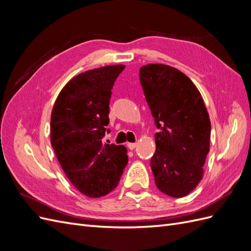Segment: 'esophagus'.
<instances>
[{
    "instance_id": "1",
    "label": "esophagus",
    "mask_w": 251,
    "mask_h": 251,
    "mask_svg": "<svg viewBox=\"0 0 251 251\" xmlns=\"http://www.w3.org/2000/svg\"><path fill=\"white\" fill-rule=\"evenodd\" d=\"M127 148L130 150H134L136 147H137V143H132V142H127Z\"/></svg>"
}]
</instances>
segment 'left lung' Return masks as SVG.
Returning <instances> with one entry per match:
<instances>
[{
	"label": "left lung",
	"mask_w": 251,
	"mask_h": 251,
	"mask_svg": "<svg viewBox=\"0 0 251 251\" xmlns=\"http://www.w3.org/2000/svg\"><path fill=\"white\" fill-rule=\"evenodd\" d=\"M144 95L160 132L151 168L156 186L182 198L203 178L210 144V120L195 83L176 68L149 64L140 68Z\"/></svg>",
	"instance_id": "left-lung-1"
}]
</instances>
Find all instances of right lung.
Listing matches in <instances>:
<instances>
[{
	"mask_svg": "<svg viewBox=\"0 0 251 251\" xmlns=\"http://www.w3.org/2000/svg\"><path fill=\"white\" fill-rule=\"evenodd\" d=\"M125 67L111 65L79 73L66 83L51 112L50 141L55 156L72 185L89 198L113 192L127 163L125 146L102 142L111 90Z\"/></svg>",
	"mask_w": 251,
	"mask_h": 251,
	"instance_id": "obj_1",
	"label": "right lung"
}]
</instances>
